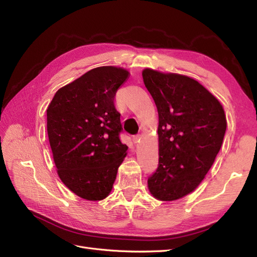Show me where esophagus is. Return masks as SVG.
I'll use <instances>...</instances> for the list:
<instances>
[{
    "mask_svg": "<svg viewBox=\"0 0 257 257\" xmlns=\"http://www.w3.org/2000/svg\"><path fill=\"white\" fill-rule=\"evenodd\" d=\"M141 135H139V134H137V135H134L133 136V142L135 143V144H137V143H139V141H141Z\"/></svg>",
    "mask_w": 257,
    "mask_h": 257,
    "instance_id": "34e87169",
    "label": "esophagus"
}]
</instances>
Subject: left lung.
Returning a JSON list of instances; mask_svg holds the SVG:
<instances>
[{
	"label": "left lung",
	"instance_id": "obj_1",
	"mask_svg": "<svg viewBox=\"0 0 257 257\" xmlns=\"http://www.w3.org/2000/svg\"><path fill=\"white\" fill-rule=\"evenodd\" d=\"M159 113V166L148 188L160 200L181 198L195 190L211 168L226 131L223 107L188 76L143 72Z\"/></svg>",
	"mask_w": 257,
	"mask_h": 257
}]
</instances>
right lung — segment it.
<instances>
[{"label": "right lung", "mask_w": 257, "mask_h": 257, "mask_svg": "<svg viewBox=\"0 0 257 257\" xmlns=\"http://www.w3.org/2000/svg\"><path fill=\"white\" fill-rule=\"evenodd\" d=\"M128 72L93 68L54 94L47 109V132L59 177L76 195L102 200L110 193L126 155L115 93Z\"/></svg>", "instance_id": "1"}]
</instances>
